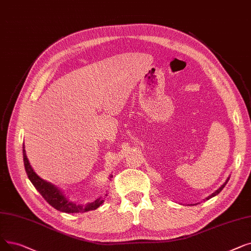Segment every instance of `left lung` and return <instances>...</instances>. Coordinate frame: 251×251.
Masks as SVG:
<instances>
[{
    "label": "left lung",
    "instance_id": "left-lung-1",
    "mask_svg": "<svg viewBox=\"0 0 251 251\" xmlns=\"http://www.w3.org/2000/svg\"><path fill=\"white\" fill-rule=\"evenodd\" d=\"M228 179H230V176H228V177L226 178V181H225V182H224V183L222 184V187H220V188H219V189H217V190H216L215 192H213V193H212V194H211L210 196H208V197H207V198H206L205 200H209V199H211L212 197H214V196H216V195H219V194L221 193V191H222V190H223V189H224V188L226 187V182L228 181ZM191 205H192V204H191ZM193 205H194V204H193Z\"/></svg>",
    "mask_w": 251,
    "mask_h": 251
}]
</instances>
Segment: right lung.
Wrapping results in <instances>:
<instances>
[{
	"label": "right lung",
	"instance_id": "add662e5",
	"mask_svg": "<svg viewBox=\"0 0 251 251\" xmlns=\"http://www.w3.org/2000/svg\"><path fill=\"white\" fill-rule=\"evenodd\" d=\"M23 154H24V163L25 168L27 174V177L30 180V182L34 184V187L37 189V191L43 196L44 198L52 207L57 209L58 211L65 212V213H79V212H87L90 210H95L96 208L103 203L104 198L99 197L95 201L87 204H81L75 203L71 201L67 196L64 195L63 191L59 189L55 184H53L45 179L41 178L38 174L34 171L32 167L29 164V161L26 157V152L25 150V144L23 147ZM113 177L111 174L110 179ZM107 196V195H105Z\"/></svg>",
	"mask_w": 251,
	"mask_h": 251
}]
</instances>
